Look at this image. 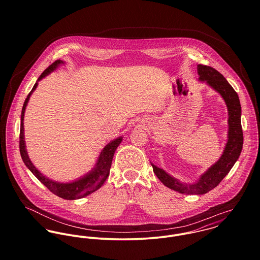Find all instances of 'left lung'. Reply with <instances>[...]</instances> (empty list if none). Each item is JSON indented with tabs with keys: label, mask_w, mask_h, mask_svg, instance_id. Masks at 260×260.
<instances>
[{
	"label": "left lung",
	"mask_w": 260,
	"mask_h": 260,
	"mask_svg": "<svg viewBox=\"0 0 260 260\" xmlns=\"http://www.w3.org/2000/svg\"><path fill=\"white\" fill-rule=\"evenodd\" d=\"M200 81H205L222 96L228 110V139L219 160L204 172L195 183L187 184L175 179L163 169L151 163L158 179L170 189L184 194H205L218 185L229 173L242 150L243 133L241 127V106L237 93L217 70L205 65H198Z\"/></svg>",
	"instance_id": "8db88e82"
}]
</instances>
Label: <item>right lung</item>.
<instances>
[{
    "instance_id": "obj_1",
    "label": "right lung",
    "mask_w": 260,
    "mask_h": 260,
    "mask_svg": "<svg viewBox=\"0 0 260 260\" xmlns=\"http://www.w3.org/2000/svg\"><path fill=\"white\" fill-rule=\"evenodd\" d=\"M60 64H64L63 61L57 60L55 61L52 65H50L42 74L39 77L38 81L42 80L44 77L47 75L50 74L53 72ZM38 81L36 84L34 85L32 91L29 93L27 96L23 109H22V114H21V128H20V153L21 157L25 163V165L30 169V171L36 176L38 180H40L44 185L46 186L52 193L55 195L67 199V200H74V199H80L83 198L96 190H98L101 186L103 185L106 181V179L109 176L110 173V168H111L112 160L114 153L116 151L119 144L122 142L123 137H118L117 139L113 140L110 143H108L103 150L101 151L98 160L94 166V168L87 173L85 176L75 180L73 182L69 183H61L57 181H53L46 176H44L37 168L33 165L32 161L30 160L27 150H26V145H25V140H24V115H25V110L26 106L29 102V99L32 95V93L35 91L37 88Z\"/></svg>"
}]
</instances>
